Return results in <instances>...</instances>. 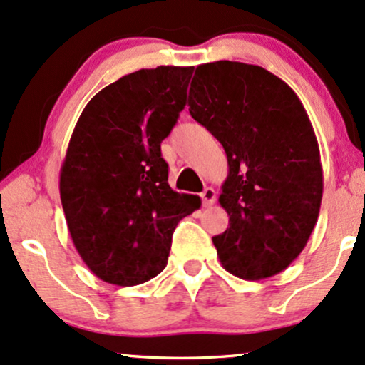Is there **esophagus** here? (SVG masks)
<instances>
[{
    "label": "esophagus",
    "instance_id": "34e87169",
    "mask_svg": "<svg viewBox=\"0 0 365 365\" xmlns=\"http://www.w3.org/2000/svg\"><path fill=\"white\" fill-rule=\"evenodd\" d=\"M202 200H203L205 207H210V205L215 202V190H214V187H205L203 193H202Z\"/></svg>",
    "mask_w": 365,
    "mask_h": 365
}]
</instances>
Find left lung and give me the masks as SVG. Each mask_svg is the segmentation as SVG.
Instances as JSON below:
<instances>
[{
    "label": "left lung",
    "instance_id": "left-lung-1",
    "mask_svg": "<svg viewBox=\"0 0 365 365\" xmlns=\"http://www.w3.org/2000/svg\"><path fill=\"white\" fill-rule=\"evenodd\" d=\"M187 106L227 155L219 203L229 227L212 237L220 264L247 281L276 276L321 210V153L300 98L259 65L220 60L196 67Z\"/></svg>",
    "mask_w": 365,
    "mask_h": 365
}]
</instances>
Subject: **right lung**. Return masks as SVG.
<instances>
[{"mask_svg":"<svg viewBox=\"0 0 365 365\" xmlns=\"http://www.w3.org/2000/svg\"><path fill=\"white\" fill-rule=\"evenodd\" d=\"M193 67L160 65L101 89L81 113L60 169V198L77 253L101 281L158 276L179 220L200 196L169 186L160 143L186 105Z\"/></svg>","mask_w":365,"mask_h":365,"instance_id":"obj_1","label":"right lung"}]
</instances>
